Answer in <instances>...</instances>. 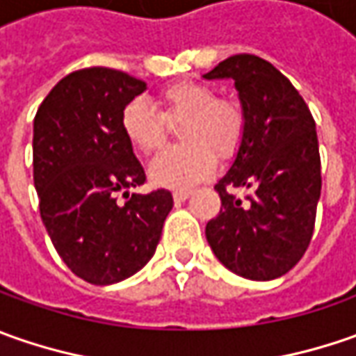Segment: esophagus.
<instances>
[{"mask_svg":"<svg viewBox=\"0 0 356 356\" xmlns=\"http://www.w3.org/2000/svg\"><path fill=\"white\" fill-rule=\"evenodd\" d=\"M172 196H174V202H184L192 196V190H176Z\"/></svg>","mask_w":356,"mask_h":356,"instance_id":"esophagus-1","label":"esophagus"}]
</instances>
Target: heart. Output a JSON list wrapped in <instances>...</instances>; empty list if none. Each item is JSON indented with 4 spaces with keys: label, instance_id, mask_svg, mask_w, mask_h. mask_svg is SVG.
Returning a JSON list of instances; mask_svg holds the SVG:
<instances>
[{
    "label": "heart",
    "instance_id": "obj_1",
    "mask_svg": "<svg viewBox=\"0 0 356 356\" xmlns=\"http://www.w3.org/2000/svg\"><path fill=\"white\" fill-rule=\"evenodd\" d=\"M158 115L144 101H130L120 115L124 138L138 152L154 154L168 136V124H179L182 146L172 148L150 164L148 176L156 186L188 188L208 178L216 156L229 158L243 140L245 115L238 101L218 97L213 87L200 81H180L160 90Z\"/></svg>",
    "mask_w": 356,
    "mask_h": 356
}]
</instances>
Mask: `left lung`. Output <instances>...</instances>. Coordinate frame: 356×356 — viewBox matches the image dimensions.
<instances>
[{
  "label": "left lung",
  "mask_w": 356,
  "mask_h": 356,
  "mask_svg": "<svg viewBox=\"0 0 356 356\" xmlns=\"http://www.w3.org/2000/svg\"><path fill=\"white\" fill-rule=\"evenodd\" d=\"M204 79H232L245 115L243 140L213 186L220 213L206 239L224 266L245 280L285 275L303 257L321 196L315 120L291 81L266 59L234 55ZM229 187H243L236 199Z\"/></svg>",
  "instance_id": "8db88e82"
}]
</instances>
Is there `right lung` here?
<instances>
[{
  "label": "right lung",
  "mask_w": 356,
  "mask_h": 356,
  "mask_svg": "<svg viewBox=\"0 0 356 356\" xmlns=\"http://www.w3.org/2000/svg\"><path fill=\"white\" fill-rule=\"evenodd\" d=\"M146 83L106 67L61 79L33 120V182L57 253L76 277L111 285L140 271L156 252L172 194H129L144 184L120 129L122 108ZM129 198L118 204L116 194Z\"/></svg>",
  "instance_id": "add662e5"
}]
</instances>
